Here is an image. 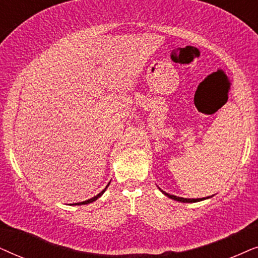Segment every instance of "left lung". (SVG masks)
<instances>
[{"mask_svg":"<svg viewBox=\"0 0 258 258\" xmlns=\"http://www.w3.org/2000/svg\"><path fill=\"white\" fill-rule=\"evenodd\" d=\"M165 196H167V197L171 198V199H174V201H178V202H181V203H196V202H199V201H203L205 198H181V197H177V196H173V195H169L166 194V192L161 191ZM209 198V197H208Z\"/></svg>","mask_w":258,"mask_h":258,"instance_id":"obj_1","label":"left lung"}]
</instances>
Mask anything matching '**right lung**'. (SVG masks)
I'll list each match as a JSON object with an SVG mask.
<instances>
[{
    "label": "right lung",
    "instance_id": "1",
    "mask_svg": "<svg viewBox=\"0 0 258 258\" xmlns=\"http://www.w3.org/2000/svg\"><path fill=\"white\" fill-rule=\"evenodd\" d=\"M107 186H108V185H107ZM107 186H106L105 188H104V190H102L101 192H100V194H99V195H97V196H95V197H93V198H91V199H88V201H85V202H81V203H78V205H84V204H88V203H92V202H94V201H97V199L99 198V197H100V196L102 195V194H104V192L106 191V188H107Z\"/></svg>",
    "mask_w": 258,
    "mask_h": 258
}]
</instances>
